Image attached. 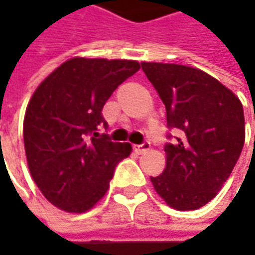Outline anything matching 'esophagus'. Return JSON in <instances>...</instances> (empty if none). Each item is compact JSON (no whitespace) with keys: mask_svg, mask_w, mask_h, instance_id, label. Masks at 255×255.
I'll list each match as a JSON object with an SVG mask.
<instances>
[{"mask_svg":"<svg viewBox=\"0 0 255 255\" xmlns=\"http://www.w3.org/2000/svg\"><path fill=\"white\" fill-rule=\"evenodd\" d=\"M150 149V143L144 142L143 144H137V146H134V152L137 153V154H142V153L147 152Z\"/></svg>","mask_w":255,"mask_h":255,"instance_id":"obj_1","label":"esophagus"}]
</instances>
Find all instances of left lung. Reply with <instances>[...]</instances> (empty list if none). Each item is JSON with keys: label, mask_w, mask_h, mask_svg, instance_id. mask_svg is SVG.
I'll list each match as a JSON object with an SVG mask.
<instances>
[{"label": "left lung", "mask_w": 255, "mask_h": 255, "mask_svg": "<svg viewBox=\"0 0 255 255\" xmlns=\"http://www.w3.org/2000/svg\"><path fill=\"white\" fill-rule=\"evenodd\" d=\"M143 72L166 106L169 128L180 130L164 146L166 167L150 177L171 209L197 210L229 179L246 139L240 99L204 71L186 65L142 62Z\"/></svg>", "instance_id": "1"}]
</instances>
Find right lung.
<instances>
[{
  "mask_svg": "<svg viewBox=\"0 0 255 255\" xmlns=\"http://www.w3.org/2000/svg\"><path fill=\"white\" fill-rule=\"evenodd\" d=\"M140 69L137 61L75 56L32 93L24 118L28 169L44 197L66 213L91 210L109 189L129 143L99 136L102 108L113 91Z\"/></svg>",
  "mask_w": 255,
  "mask_h": 255,
  "instance_id": "1",
  "label": "right lung"
}]
</instances>
